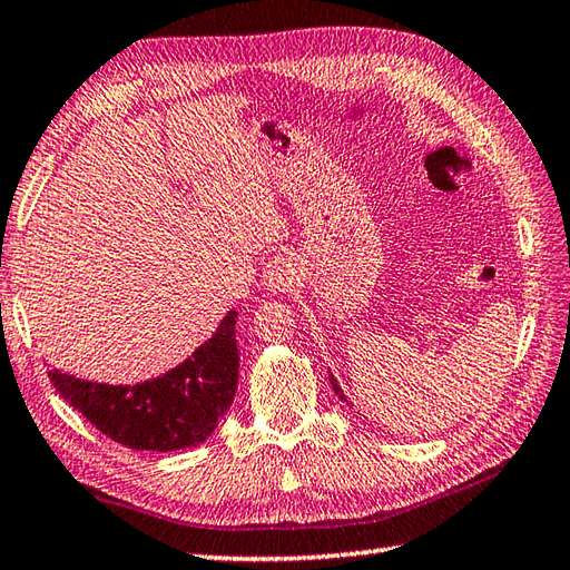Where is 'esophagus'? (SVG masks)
<instances>
[{"instance_id":"esophagus-1","label":"esophagus","mask_w":570,"mask_h":570,"mask_svg":"<svg viewBox=\"0 0 570 570\" xmlns=\"http://www.w3.org/2000/svg\"><path fill=\"white\" fill-rule=\"evenodd\" d=\"M301 276V266L294 259L292 254H278L274 259L266 264V269L262 274V282L264 286L269 288V292L278 294V292H288Z\"/></svg>"}]
</instances>
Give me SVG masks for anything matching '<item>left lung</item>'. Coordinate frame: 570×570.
I'll return each mask as SVG.
<instances>
[{
	"mask_svg": "<svg viewBox=\"0 0 570 570\" xmlns=\"http://www.w3.org/2000/svg\"><path fill=\"white\" fill-rule=\"evenodd\" d=\"M331 385H333V390H336V395H338L341 400H345V395H343V390H341L338 381H336V377H333V375H331ZM345 403H348V400H345Z\"/></svg>",
	"mask_w": 570,
	"mask_h": 570,
	"instance_id": "obj_1",
	"label": "left lung"
}]
</instances>
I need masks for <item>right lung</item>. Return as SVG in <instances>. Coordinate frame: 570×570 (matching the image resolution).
Masks as SVG:
<instances>
[{
	"mask_svg": "<svg viewBox=\"0 0 570 570\" xmlns=\"http://www.w3.org/2000/svg\"><path fill=\"white\" fill-rule=\"evenodd\" d=\"M237 311L219 321L212 338L153 381L108 385L51 371L66 403L118 444L130 450L177 452L203 444L225 417L239 377Z\"/></svg>",
	"mask_w": 570,
	"mask_h": 570,
	"instance_id": "right-lung-1",
	"label": "right lung"
}]
</instances>
